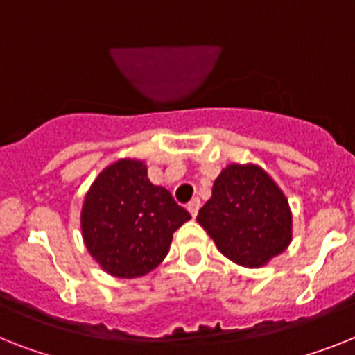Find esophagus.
<instances>
[{"label": "esophagus", "mask_w": 355, "mask_h": 355, "mask_svg": "<svg viewBox=\"0 0 355 355\" xmlns=\"http://www.w3.org/2000/svg\"><path fill=\"white\" fill-rule=\"evenodd\" d=\"M198 209H200V200H198V198H193V200L187 204V211H189V214H191L193 218L196 216Z\"/></svg>", "instance_id": "obj_1"}]
</instances>
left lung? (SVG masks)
Here are the masks:
<instances>
[{
	"label": "left lung",
	"instance_id": "left-lung-1",
	"mask_svg": "<svg viewBox=\"0 0 355 355\" xmlns=\"http://www.w3.org/2000/svg\"><path fill=\"white\" fill-rule=\"evenodd\" d=\"M196 220L225 258L249 269L267 265L293 240L287 196L256 164L223 168Z\"/></svg>",
	"mask_w": 355,
	"mask_h": 355
}]
</instances>
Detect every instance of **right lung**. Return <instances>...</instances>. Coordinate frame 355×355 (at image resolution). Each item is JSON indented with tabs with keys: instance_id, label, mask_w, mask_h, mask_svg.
<instances>
[{
	"instance_id": "obj_1",
	"label": "right lung",
	"mask_w": 355,
	"mask_h": 355,
	"mask_svg": "<svg viewBox=\"0 0 355 355\" xmlns=\"http://www.w3.org/2000/svg\"><path fill=\"white\" fill-rule=\"evenodd\" d=\"M191 220L166 187L153 186L148 166L119 159L85 195L83 240L101 269L115 278H141L166 258L173 233Z\"/></svg>"
}]
</instances>
